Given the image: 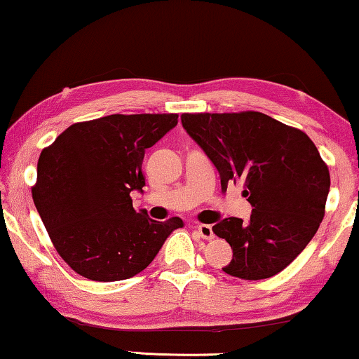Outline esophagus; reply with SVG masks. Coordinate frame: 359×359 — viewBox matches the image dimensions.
<instances>
[{
  "mask_svg": "<svg viewBox=\"0 0 359 359\" xmlns=\"http://www.w3.org/2000/svg\"><path fill=\"white\" fill-rule=\"evenodd\" d=\"M197 231H199L201 238H204V240H212L214 238V230H212L210 225H205V223H202V225L197 226Z\"/></svg>",
  "mask_w": 359,
  "mask_h": 359,
  "instance_id": "34e87169",
  "label": "esophagus"
}]
</instances>
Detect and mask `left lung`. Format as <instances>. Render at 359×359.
<instances>
[{
    "label": "left lung",
    "instance_id": "obj_1",
    "mask_svg": "<svg viewBox=\"0 0 359 359\" xmlns=\"http://www.w3.org/2000/svg\"><path fill=\"white\" fill-rule=\"evenodd\" d=\"M181 123L220 173L222 189L243 183L248 223H215L233 259L223 272L262 280L290 266L318 231L330 189L329 168L299 129L264 113H184Z\"/></svg>",
    "mask_w": 359,
    "mask_h": 359
}]
</instances>
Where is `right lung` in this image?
Instances as JSON below:
<instances>
[{"mask_svg":"<svg viewBox=\"0 0 359 359\" xmlns=\"http://www.w3.org/2000/svg\"><path fill=\"white\" fill-rule=\"evenodd\" d=\"M178 124V115H110L71 124L41 150L34 204L50 240L76 273L95 282L131 278L154 261L176 228L136 212L145 149Z\"/></svg>","mask_w":359,"mask_h":359,"instance_id":"1","label":"right lung"}]
</instances>
